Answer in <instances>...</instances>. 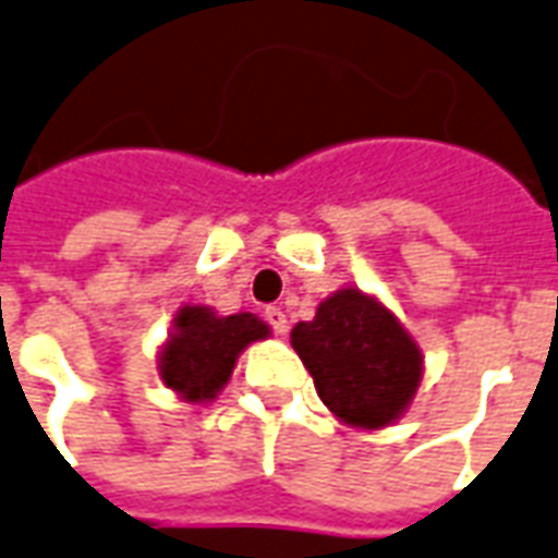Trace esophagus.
I'll return each mask as SVG.
<instances>
[{
    "instance_id": "34e87169",
    "label": "esophagus",
    "mask_w": 558,
    "mask_h": 558,
    "mask_svg": "<svg viewBox=\"0 0 558 558\" xmlns=\"http://www.w3.org/2000/svg\"><path fill=\"white\" fill-rule=\"evenodd\" d=\"M266 322H268V328L275 333H287V328H290V319H287V313L280 311V307H266Z\"/></svg>"
}]
</instances>
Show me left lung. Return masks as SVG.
I'll list each match as a JSON object with an SVG mask.
<instances>
[{
  "label": "left lung",
  "instance_id": "obj_1",
  "mask_svg": "<svg viewBox=\"0 0 558 558\" xmlns=\"http://www.w3.org/2000/svg\"><path fill=\"white\" fill-rule=\"evenodd\" d=\"M292 349L316 393L342 423L381 428L414 399L423 354L390 311L361 290L325 299L313 322L292 328Z\"/></svg>",
  "mask_w": 558,
  "mask_h": 558
}]
</instances>
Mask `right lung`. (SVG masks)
Returning a JSON list of instances; mask_svg holds the SVG:
<instances>
[{
	"mask_svg": "<svg viewBox=\"0 0 558 558\" xmlns=\"http://www.w3.org/2000/svg\"><path fill=\"white\" fill-rule=\"evenodd\" d=\"M268 325L254 313L216 316L209 307H180L174 333L165 342L159 373L185 402H206L227 384L239 352L263 340Z\"/></svg>",
	"mask_w": 558,
	"mask_h": 558,
	"instance_id": "add662e5",
	"label": "right lung"
}]
</instances>
